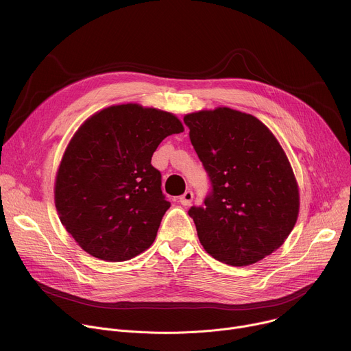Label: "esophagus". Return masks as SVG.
<instances>
[{
	"instance_id": "34e87169",
	"label": "esophagus",
	"mask_w": 351,
	"mask_h": 351,
	"mask_svg": "<svg viewBox=\"0 0 351 351\" xmlns=\"http://www.w3.org/2000/svg\"><path fill=\"white\" fill-rule=\"evenodd\" d=\"M193 198H194V194H193V191L191 190H186L180 197H179V202H180V204L182 206H190L191 204V202H193Z\"/></svg>"
}]
</instances>
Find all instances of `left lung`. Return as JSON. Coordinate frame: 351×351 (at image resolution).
Masks as SVG:
<instances>
[{
	"label": "left lung",
	"instance_id": "1",
	"mask_svg": "<svg viewBox=\"0 0 351 351\" xmlns=\"http://www.w3.org/2000/svg\"><path fill=\"white\" fill-rule=\"evenodd\" d=\"M183 121L211 184L204 206L189 210L199 243L234 267L272 254L298 215L297 182L280 144L256 117L230 108Z\"/></svg>",
	"mask_w": 351,
	"mask_h": 351
}]
</instances>
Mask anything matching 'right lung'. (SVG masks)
<instances>
[{"instance_id": "obj_1", "label": "right lung", "mask_w": 351, "mask_h": 351, "mask_svg": "<svg viewBox=\"0 0 351 351\" xmlns=\"http://www.w3.org/2000/svg\"><path fill=\"white\" fill-rule=\"evenodd\" d=\"M180 132L175 115L137 104L108 107L76 132L58 169L56 207L86 253L126 261L153 244L171 203L152 157Z\"/></svg>"}]
</instances>
